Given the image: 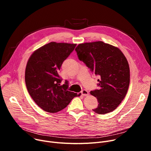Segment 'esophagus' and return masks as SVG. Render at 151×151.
<instances>
[{"mask_svg": "<svg viewBox=\"0 0 151 151\" xmlns=\"http://www.w3.org/2000/svg\"><path fill=\"white\" fill-rule=\"evenodd\" d=\"M81 94L83 95V96L86 97V96H89V92H88V91H87V90H85V89L82 90V91H81Z\"/></svg>", "mask_w": 151, "mask_h": 151, "instance_id": "esophagus-1", "label": "esophagus"}]
</instances>
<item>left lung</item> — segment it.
I'll use <instances>...</instances> for the list:
<instances>
[{
  "label": "left lung",
  "mask_w": 151,
  "mask_h": 151,
  "mask_svg": "<svg viewBox=\"0 0 151 151\" xmlns=\"http://www.w3.org/2000/svg\"><path fill=\"white\" fill-rule=\"evenodd\" d=\"M78 57L100 77L99 89L91 91L98 100L95 113L104 114L114 110L125 98L130 84V68L122 52L103 42L79 44Z\"/></svg>",
  "instance_id": "obj_1"
}]
</instances>
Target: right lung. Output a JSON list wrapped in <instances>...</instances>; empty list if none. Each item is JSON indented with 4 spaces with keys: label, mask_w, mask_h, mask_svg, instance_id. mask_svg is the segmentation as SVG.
Masks as SVG:
<instances>
[{
    "label": "right lung",
    "mask_w": 151,
    "mask_h": 151,
    "mask_svg": "<svg viewBox=\"0 0 151 151\" xmlns=\"http://www.w3.org/2000/svg\"><path fill=\"white\" fill-rule=\"evenodd\" d=\"M76 44L51 42L35 51L29 58L25 71L28 92L35 104L48 113L64 109L74 97L80 96L68 91L67 83L60 85L58 73L63 62Z\"/></svg>",
    "instance_id": "add662e5"
}]
</instances>
